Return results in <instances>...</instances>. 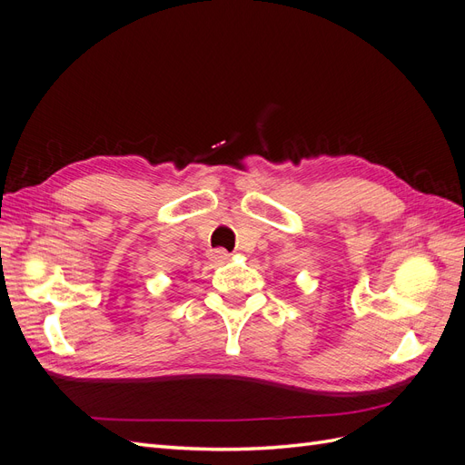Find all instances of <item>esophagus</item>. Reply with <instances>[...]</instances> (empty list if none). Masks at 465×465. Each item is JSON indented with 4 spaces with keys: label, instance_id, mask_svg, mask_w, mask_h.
I'll use <instances>...</instances> for the list:
<instances>
[{
    "label": "esophagus",
    "instance_id": "34e87169",
    "mask_svg": "<svg viewBox=\"0 0 465 465\" xmlns=\"http://www.w3.org/2000/svg\"><path fill=\"white\" fill-rule=\"evenodd\" d=\"M207 258H209L211 262H215V263H223V262H227V260L231 258V254H229L227 250L215 248V250H209V252H207Z\"/></svg>",
    "mask_w": 465,
    "mask_h": 465
}]
</instances>
